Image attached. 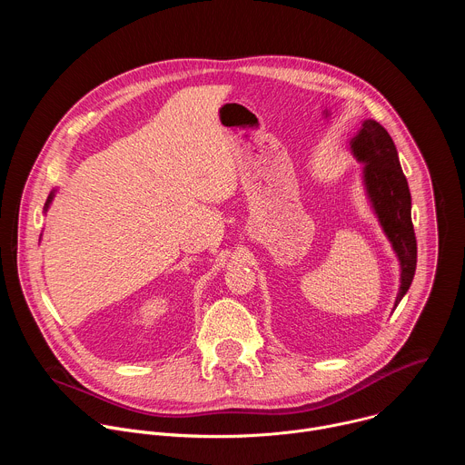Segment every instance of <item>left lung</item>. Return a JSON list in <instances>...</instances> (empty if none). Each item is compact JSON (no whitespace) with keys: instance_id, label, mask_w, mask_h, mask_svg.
Masks as SVG:
<instances>
[{"instance_id":"obj_1","label":"left lung","mask_w":465,"mask_h":465,"mask_svg":"<svg viewBox=\"0 0 465 465\" xmlns=\"http://www.w3.org/2000/svg\"><path fill=\"white\" fill-rule=\"evenodd\" d=\"M351 153L364 163V185L379 223L401 262V287L395 307L416 274L418 242L411 217V191L395 145L382 124L366 119L351 140Z\"/></svg>"}]
</instances>
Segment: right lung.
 <instances>
[{
  "label": "right lung",
  "mask_w": 465,
  "mask_h": 465,
  "mask_svg": "<svg viewBox=\"0 0 465 465\" xmlns=\"http://www.w3.org/2000/svg\"><path fill=\"white\" fill-rule=\"evenodd\" d=\"M51 201H53V193L47 196V203H45V206H44V210H47L49 208V204H51Z\"/></svg>",
  "instance_id": "1"
}]
</instances>
